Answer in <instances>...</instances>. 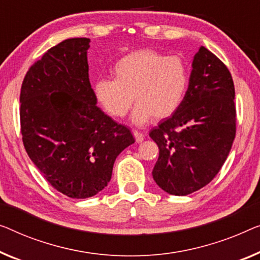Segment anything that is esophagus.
Here are the masks:
<instances>
[{"label":"esophagus","mask_w":260,"mask_h":260,"mask_svg":"<svg viewBox=\"0 0 260 260\" xmlns=\"http://www.w3.org/2000/svg\"><path fill=\"white\" fill-rule=\"evenodd\" d=\"M133 135H134V138H135V141H137L138 143H140V142H142L143 141V134L142 133H140V132H138V131H134L133 132Z\"/></svg>","instance_id":"34e87169"}]
</instances>
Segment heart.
<instances>
[{
	"mask_svg": "<svg viewBox=\"0 0 260 260\" xmlns=\"http://www.w3.org/2000/svg\"><path fill=\"white\" fill-rule=\"evenodd\" d=\"M113 78L93 84L96 103L111 118L121 119L137 103L135 123L167 119L179 110L187 94L189 70L180 57L156 50H138L114 64Z\"/></svg>",
	"mask_w": 260,
	"mask_h": 260,
	"instance_id": "1",
	"label": "heart"
}]
</instances>
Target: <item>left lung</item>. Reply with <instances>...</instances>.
<instances>
[{"label": "left lung", "mask_w": 260, "mask_h": 260, "mask_svg": "<svg viewBox=\"0 0 260 260\" xmlns=\"http://www.w3.org/2000/svg\"><path fill=\"white\" fill-rule=\"evenodd\" d=\"M234 100L230 71L201 46L182 105L149 132L160 149L153 179L162 190L185 196L214 180L236 137Z\"/></svg>", "instance_id": "obj_1"}]
</instances>
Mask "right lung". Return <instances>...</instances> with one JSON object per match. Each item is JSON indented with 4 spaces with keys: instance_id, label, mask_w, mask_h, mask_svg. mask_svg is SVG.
<instances>
[{
    "instance_id": "obj_1",
    "label": "right lung",
    "mask_w": 260,
    "mask_h": 260,
    "mask_svg": "<svg viewBox=\"0 0 260 260\" xmlns=\"http://www.w3.org/2000/svg\"><path fill=\"white\" fill-rule=\"evenodd\" d=\"M88 38L49 49L23 79L19 119L24 148L53 188L71 199L102 191L118 155L134 143L126 126L95 105Z\"/></svg>"
}]
</instances>
